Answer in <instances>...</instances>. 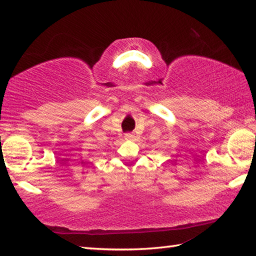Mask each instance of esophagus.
<instances>
[{"label":"esophagus","instance_id":"34e87169","mask_svg":"<svg viewBox=\"0 0 256 256\" xmlns=\"http://www.w3.org/2000/svg\"><path fill=\"white\" fill-rule=\"evenodd\" d=\"M134 138V136L131 133H126L125 134V140H133Z\"/></svg>","mask_w":256,"mask_h":256}]
</instances>
